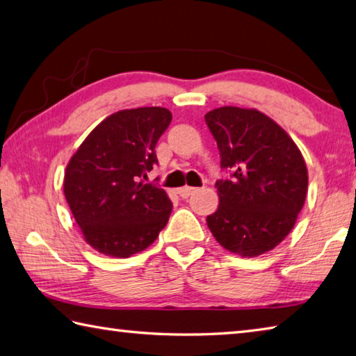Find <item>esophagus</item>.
I'll return each instance as SVG.
<instances>
[{"label": "esophagus", "instance_id": "esophagus-1", "mask_svg": "<svg viewBox=\"0 0 356 356\" xmlns=\"http://www.w3.org/2000/svg\"><path fill=\"white\" fill-rule=\"evenodd\" d=\"M196 190L197 188H193V186H182V188H179V195H180V197L186 199V197H190Z\"/></svg>", "mask_w": 356, "mask_h": 356}]
</instances>
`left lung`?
I'll return each mask as SVG.
<instances>
[{
  "label": "left lung",
  "instance_id": "left-lung-1",
  "mask_svg": "<svg viewBox=\"0 0 356 356\" xmlns=\"http://www.w3.org/2000/svg\"><path fill=\"white\" fill-rule=\"evenodd\" d=\"M222 170L219 205L207 216L216 241L232 254L258 257L293 230L305 204L308 171L293 138L255 108L219 107L205 115Z\"/></svg>",
  "mask_w": 356,
  "mask_h": 356
}]
</instances>
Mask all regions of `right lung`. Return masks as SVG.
Returning a JSON list of instances; mask_svg holds the SVG:
<instances>
[{
    "mask_svg": "<svg viewBox=\"0 0 356 356\" xmlns=\"http://www.w3.org/2000/svg\"><path fill=\"white\" fill-rule=\"evenodd\" d=\"M172 120L163 107L120 111L101 121L70 159L63 195L86 240L127 258L157 240L170 219L166 191L141 179L157 163L156 145Z\"/></svg>",
    "mask_w": 356,
    "mask_h": 356,
    "instance_id": "1",
    "label": "right lung"
}]
</instances>
